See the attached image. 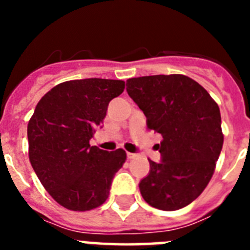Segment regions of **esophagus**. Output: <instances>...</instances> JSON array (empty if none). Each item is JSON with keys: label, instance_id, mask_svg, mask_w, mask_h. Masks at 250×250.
Listing matches in <instances>:
<instances>
[{"label": "esophagus", "instance_id": "34e87169", "mask_svg": "<svg viewBox=\"0 0 250 250\" xmlns=\"http://www.w3.org/2000/svg\"><path fill=\"white\" fill-rule=\"evenodd\" d=\"M138 156V154H134V152H127V159H135Z\"/></svg>", "mask_w": 250, "mask_h": 250}]
</instances>
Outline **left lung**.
<instances>
[{"label":"left lung","mask_w":250,"mask_h":250,"mask_svg":"<svg viewBox=\"0 0 250 250\" xmlns=\"http://www.w3.org/2000/svg\"><path fill=\"white\" fill-rule=\"evenodd\" d=\"M126 91L146 116L147 129L161 134L160 163L139 184L145 202L178 210L203 193L223 147L219 106L185 75H154L126 81Z\"/></svg>","instance_id":"left-lung-1"}]
</instances>
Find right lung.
I'll use <instances>...</instances> for the list:
<instances>
[{"instance_id":"1","label":"right lung","mask_w":250,"mask_h":250,"mask_svg":"<svg viewBox=\"0 0 250 250\" xmlns=\"http://www.w3.org/2000/svg\"><path fill=\"white\" fill-rule=\"evenodd\" d=\"M125 89L121 80L65 81L50 90L28 121V156L37 178L68 210H91L105 203L115 174L126 160L123 149L90 146L109 103Z\"/></svg>"}]
</instances>
